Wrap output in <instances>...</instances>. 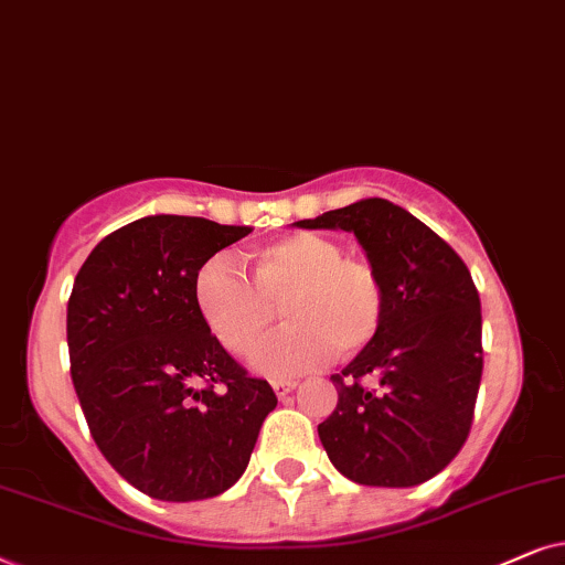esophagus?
<instances>
[{
    "mask_svg": "<svg viewBox=\"0 0 565 565\" xmlns=\"http://www.w3.org/2000/svg\"><path fill=\"white\" fill-rule=\"evenodd\" d=\"M270 387H274V393L278 397H287L291 390L297 387V380H274V382H270Z\"/></svg>",
    "mask_w": 565,
    "mask_h": 565,
    "instance_id": "esophagus-1",
    "label": "esophagus"
}]
</instances>
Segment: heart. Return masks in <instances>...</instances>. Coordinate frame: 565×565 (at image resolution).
<instances>
[{
  "label": "heart",
  "mask_w": 565,
  "mask_h": 565,
  "mask_svg": "<svg viewBox=\"0 0 565 565\" xmlns=\"http://www.w3.org/2000/svg\"><path fill=\"white\" fill-rule=\"evenodd\" d=\"M253 281L227 258H212L193 281L195 307L232 356L253 353L281 310L289 326L255 353V370L287 377L333 353L351 359L385 326L387 287L380 270L345 258L343 245L318 232L260 245L250 253Z\"/></svg>",
  "instance_id": "obj_1"
}]
</instances>
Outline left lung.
Segmentation results:
<instances>
[{"label":"left lung","mask_w":565,"mask_h":565,"mask_svg":"<svg viewBox=\"0 0 565 565\" xmlns=\"http://www.w3.org/2000/svg\"><path fill=\"white\" fill-rule=\"evenodd\" d=\"M297 224L353 232L387 287L380 335L330 374L338 405L318 426L322 447L353 483H424L455 460L476 413L483 320L470 270L434 230L385 199Z\"/></svg>","instance_id":"obj_1"}]
</instances>
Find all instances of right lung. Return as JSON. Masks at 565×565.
<instances>
[{"label":"right lung","instance_id":"add662e5","mask_svg":"<svg viewBox=\"0 0 565 565\" xmlns=\"http://www.w3.org/2000/svg\"><path fill=\"white\" fill-rule=\"evenodd\" d=\"M250 227L157 214L110 232L66 307L72 382L97 449L160 501L220 495L243 476L276 408L195 307L199 268Z\"/></svg>","mask_w":565,"mask_h":565}]
</instances>
